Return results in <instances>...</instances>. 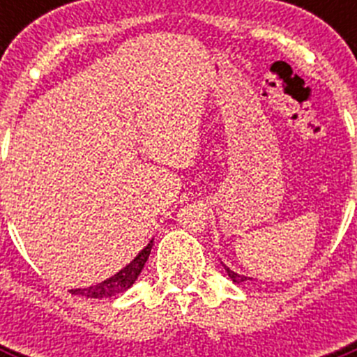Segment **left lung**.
Wrapping results in <instances>:
<instances>
[{
	"instance_id": "8db88e82",
	"label": "left lung",
	"mask_w": 357,
	"mask_h": 357,
	"mask_svg": "<svg viewBox=\"0 0 357 357\" xmlns=\"http://www.w3.org/2000/svg\"><path fill=\"white\" fill-rule=\"evenodd\" d=\"M222 264H223V263H222ZM223 268H225L227 275L230 277V280H232V282H234V284H241V282H247V280H252V277L239 275V273H236L234 270H230V268H229V266H225V264H223Z\"/></svg>"
}]
</instances>
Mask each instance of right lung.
Segmentation results:
<instances>
[{
    "label": "right lung",
    "instance_id": "obj_1",
    "mask_svg": "<svg viewBox=\"0 0 357 357\" xmlns=\"http://www.w3.org/2000/svg\"><path fill=\"white\" fill-rule=\"evenodd\" d=\"M151 247H153V239L148 243L139 254L135 255L127 266L121 268L118 273H114L109 279L102 280V282H98V284L89 286V288L71 289V293L73 295L85 296V298H110V296H116L119 293H125L137 280V277H139L141 270L144 268V263L148 261Z\"/></svg>",
    "mask_w": 357,
    "mask_h": 357
}]
</instances>
